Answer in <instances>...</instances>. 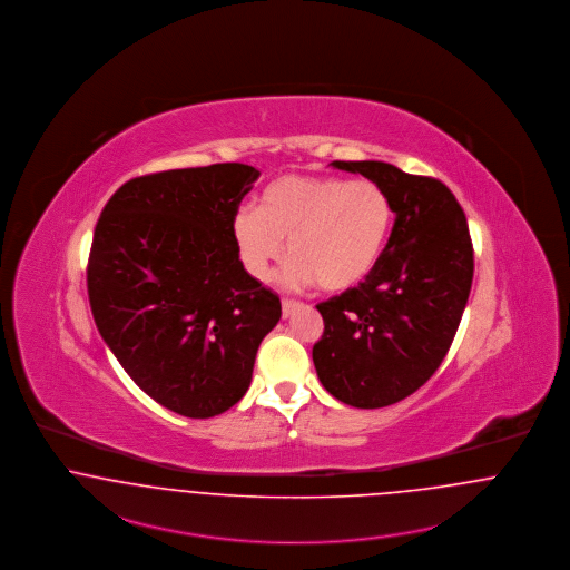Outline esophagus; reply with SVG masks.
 I'll list each match as a JSON object with an SVG mask.
<instances>
[{"label": "esophagus", "instance_id": "obj_1", "mask_svg": "<svg viewBox=\"0 0 570 570\" xmlns=\"http://www.w3.org/2000/svg\"><path fill=\"white\" fill-rule=\"evenodd\" d=\"M283 320H287V317H292V313L296 311L297 306H299V302L296 299H289V297H283Z\"/></svg>", "mask_w": 570, "mask_h": 570}]
</instances>
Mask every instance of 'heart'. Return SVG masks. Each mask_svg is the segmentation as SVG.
<instances>
[{
	"label": "heart",
	"mask_w": 570,
	"mask_h": 570,
	"mask_svg": "<svg viewBox=\"0 0 570 570\" xmlns=\"http://www.w3.org/2000/svg\"><path fill=\"white\" fill-rule=\"evenodd\" d=\"M392 222L390 198L372 180L289 174L262 191L259 208L236 210L232 234L250 276L268 281L289 250L285 285L347 292L376 268Z\"/></svg>",
	"instance_id": "1"
}]
</instances>
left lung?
<instances>
[{"mask_svg": "<svg viewBox=\"0 0 570 570\" xmlns=\"http://www.w3.org/2000/svg\"><path fill=\"white\" fill-rule=\"evenodd\" d=\"M332 166L376 183L390 198L394 227L368 278L317 304L325 327L313 362L332 396L381 409L417 392L445 360L471 294L469 223L436 178L385 161Z\"/></svg>", "mask_w": 570, "mask_h": 570, "instance_id": "8db88e82", "label": "left lung"}]
</instances>
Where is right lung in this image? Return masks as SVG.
I'll return each mask as SVG.
<instances>
[{
  "instance_id": "obj_1",
  "label": "right lung",
  "mask_w": 570,
  "mask_h": 570,
  "mask_svg": "<svg viewBox=\"0 0 570 570\" xmlns=\"http://www.w3.org/2000/svg\"><path fill=\"white\" fill-rule=\"evenodd\" d=\"M259 170L213 164L127 180L99 215L91 313L134 383L178 415H222L247 394L281 299L245 271L232 219Z\"/></svg>"
}]
</instances>
